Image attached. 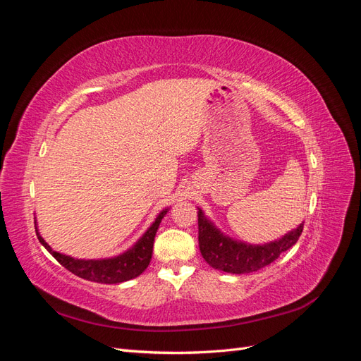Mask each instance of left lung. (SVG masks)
Wrapping results in <instances>:
<instances>
[{"label": "left lung", "mask_w": 361, "mask_h": 361, "mask_svg": "<svg viewBox=\"0 0 361 361\" xmlns=\"http://www.w3.org/2000/svg\"><path fill=\"white\" fill-rule=\"evenodd\" d=\"M304 224L289 232L279 241L251 245L238 243L235 239L223 235L207 220L199 207V247L203 259L212 268L231 274H248L268 267L277 260L283 251L297 244Z\"/></svg>", "instance_id": "obj_1"}]
</instances>
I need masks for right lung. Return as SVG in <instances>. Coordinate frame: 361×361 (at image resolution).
<instances>
[{
    "mask_svg": "<svg viewBox=\"0 0 361 361\" xmlns=\"http://www.w3.org/2000/svg\"><path fill=\"white\" fill-rule=\"evenodd\" d=\"M167 214V209L162 211L155 223L152 224L147 232L140 238V241L123 255H118L111 259H101V260H82V259H73L71 256L57 253L54 251L43 239L36 227V233L39 243L45 247L49 253L57 259L60 265L69 269L72 274L78 276L84 280L96 281V283H105V285H116V283L128 281L130 279L138 277L143 272L152 259V251H154V241L155 235L159 227V223Z\"/></svg>",
    "mask_w": 361,
    "mask_h": 361,
    "instance_id": "right-lung-1",
    "label": "right lung"
}]
</instances>
